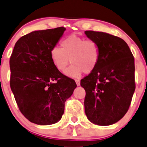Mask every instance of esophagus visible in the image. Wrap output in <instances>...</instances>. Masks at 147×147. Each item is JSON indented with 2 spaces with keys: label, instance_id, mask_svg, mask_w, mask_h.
I'll return each mask as SVG.
<instances>
[{
  "label": "esophagus",
  "instance_id": "esophagus-1",
  "mask_svg": "<svg viewBox=\"0 0 147 147\" xmlns=\"http://www.w3.org/2000/svg\"><path fill=\"white\" fill-rule=\"evenodd\" d=\"M75 82H76V84L78 86H80V80H75Z\"/></svg>",
  "mask_w": 147,
  "mask_h": 147
}]
</instances>
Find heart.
<instances>
[{"instance_id":"heart-1","label":"heart","mask_w":147,"mask_h":147,"mask_svg":"<svg viewBox=\"0 0 147 147\" xmlns=\"http://www.w3.org/2000/svg\"><path fill=\"white\" fill-rule=\"evenodd\" d=\"M61 47H52L50 58L54 66L61 72L66 70L70 59L72 65L66 72L68 76L78 78L82 72L90 73L99 62V45L92 39L85 40L72 34L61 42Z\"/></svg>"}]
</instances>
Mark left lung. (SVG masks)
<instances>
[{"label":"left lung","instance_id":"1","mask_svg":"<svg viewBox=\"0 0 147 147\" xmlns=\"http://www.w3.org/2000/svg\"><path fill=\"white\" fill-rule=\"evenodd\" d=\"M100 49L96 68L81 80L88 120L100 126L119 121L131 105L135 88L134 57L124 40L104 32L85 31Z\"/></svg>","mask_w":147,"mask_h":147}]
</instances>
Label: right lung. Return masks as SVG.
Returning <instances> with one entry per match:
<instances>
[{"instance_id": "obj_1", "label": "right lung", "mask_w": 147, "mask_h": 147, "mask_svg": "<svg viewBox=\"0 0 147 147\" xmlns=\"http://www.w3.org/2000/svg\"><path fill=\"white\" fill-rule=\"evenodd\" d=\"M65 27L35 31L16 43L11 58L10 85L20 111L31 123L50 125L59 121L65 102L77 87L73 79L54 66L50 50Z\"/></svg>"}]
</instances>
